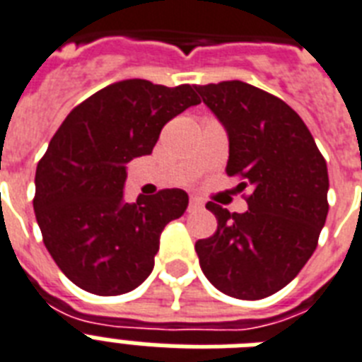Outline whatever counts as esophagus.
Instances as JSON below:
<instances>
[{"instance_id": "34e87169", "label": "esophagus", "mask_w": 362, "mask_h": 362, "mask_svg": "<svg viewBox=\"0 0 362 362\" xmlns=\"http://www.w3.org/2000/svg\"><path fill=\"white\" fill-rule=\"evenodd\" d=\"M202 206H204V204H202L201 199H197V197H191L189 204H187V210L195 211V210H201Z\"/></svg>"}]
</instances>
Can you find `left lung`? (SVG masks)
I'll list each match as a JSON object with an SVG mask.
<instances>
[{"label": "left lung", "mask_w": 362, "mask_h": 362, "mask_svg": "<svg viewBox=\"0 0 362 362\" xmlns=\"http://www.w3.org/2000/svg\"><path fill=\"white\" fill-rule=\"evenodd\" d=\"M195 89L228 135L227 175L251 189L243 214L208 202L217 230L195 243L199 264L219 292L267 298L318 245L329 211L327 163L301 117L277 96L238 79Z\"/></svg>", "instance_id": "8db88e82"}]
</instances>
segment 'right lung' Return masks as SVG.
I'll list each match as a JSON object with an SVG mask.
<instances>
[{
	"label": "right lung",
	"instance_id": "add662e5",
	"mask_svg": "<svg viewBox=\"0 0 362 362\" xmlns=\"http://www.w3.org/2000/svg\"><path fill=\"white\" fill-rule=\"evenodd\" d=\"M197 104L191 85L126 79L89 96L59 126L37 165L33 208L44 245L76 286L119 296L151 275L161 230L189 197L161 189L126 202V163L152 154L161 128Z\"/></svg>",
	"mask_w": 362,
	"mask_h": 362
}]
</instances>
